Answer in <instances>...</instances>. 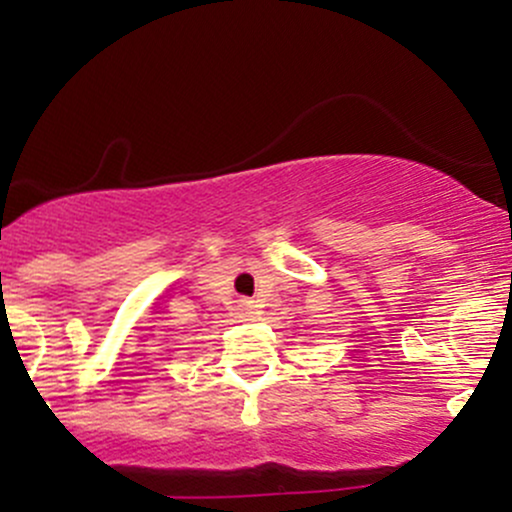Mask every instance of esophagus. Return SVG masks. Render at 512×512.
Segmentation results:
<instances>
[{
    "label": "esophagus",
    "instance_id": "34e87169",
    "mask_svg": "<svg viewBox=\"0 0 512 512\" xmlns=\"http://www.w3.org/2000/svg\"><path fill=\"white\" fill-rule=\"evenodd\" d=\"M238 310H240V315L245 317V320H255V317L260 315V310H257V305L252 301H240Z\"/></svg>",
    "mask_w": 512,
    "mask_h": 512
}]
</instances>
